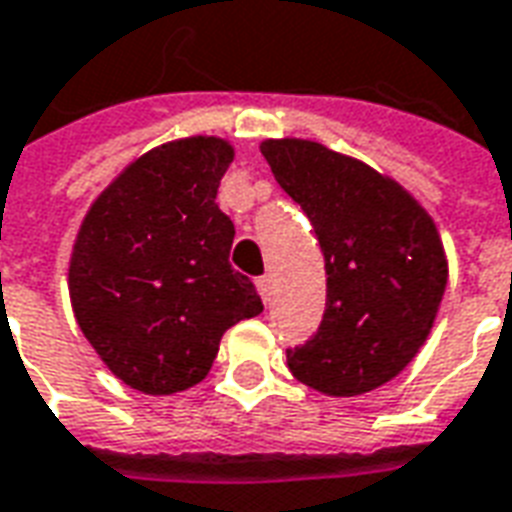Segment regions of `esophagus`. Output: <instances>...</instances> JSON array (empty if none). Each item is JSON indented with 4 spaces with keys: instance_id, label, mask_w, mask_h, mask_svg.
I'll use <instances>...</instances> for the list:
<instances>
[{
    "instance_id": "34e87169",
    "label": "esophagus",
    "mask_w": 512,
    "mask_h": 512,
    "mask_svg": "<svg viewBox=\"0 0 512 512\" xmlns=\"http://www.w3.org/2000/svg\"><path fill=\"white\" fill-rule=\"evenodd\" d=\"M257 290H260V296H263V301L268 304V299H271V279L268 277L257 279Z\"/></svg>"
}]
</instances>
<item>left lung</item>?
I'll use <instances>...</instances> for the list:
<instances>
[{"mask_svg":"<svg viewBox=\"0 0 512 512\" xmlns=\"http://www.w3.org/2000/svg\"><path fill=\"white\" fill-rule=\"evenodd\" d=\"M260 150L326 260L323 321L288 348L290 373L334 397L392 381L425 343L447 288L436 224L395 180L318 142L268 139Z\"/></svg>","mask_w":512,"mask_h":512,"instance_id":"1","label":"left lung"}]
</instances>
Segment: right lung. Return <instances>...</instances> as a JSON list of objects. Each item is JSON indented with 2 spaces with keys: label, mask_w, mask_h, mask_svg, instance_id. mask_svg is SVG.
Wrapping results in <instances>:
<instances>
[{
  "label": "right lung",
  "mask_w": 512,
  "mask_h": 512,
  "mask_svg": "<svg viewBox=\"0 0 512 512\" xmlns=\"http://www.w3.org/2000/svg\"><path fill=\"white\" fill-rule=\"evenodd\" d=\"M233 147L191 136L150 150L95 200L73 246V312L106 367L145 395L208 376L222 334L263 312L230 266L235 227L216 205Z\"/></svg>",
  "instance_id": "1"
}]
</instances>
